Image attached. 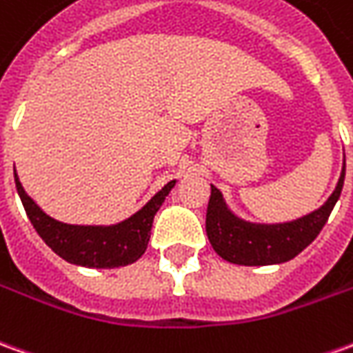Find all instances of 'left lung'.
<instances>
[{"instance_id":"1","label":"left lung","mask_w":353,"mask_h":353,"mask_svg":"<svg viewBox=\"0 0 353 353\" xmlns=\"http://www.w3.org/2000/svg\"><path fill=\"white\" fill-rule=\"evenodd\" d=\"M346 174V160L342 166L336 189L321 208L304 218L287 223H250L236 218L229 210L223 196L212 185L208 210H206V235L212 248L231 263L239 265H271L292 260L319 235L339 201Z\"/></svg>"}]
</instances>
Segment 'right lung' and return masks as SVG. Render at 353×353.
<instances>
[{
    "label": "right lung",
    "mask_w": 353,
    "mask_h": 353,
    "mask_svg": "<svg viewBox=\"0 0 353 353\" xmlns=\"http://www.w3.org/2000/svg\"><path fill=\"white\" fill-rule=\"evenodd\" d=\"M14 183L26 216L30 218L34 229L53 252L76 265L110 270V268L137 262L145 254L151 236L154 214L159 212L164 199L174 189L176 179L164 185L132 218L124 219L117 225H70L57 221L26 194L17 172H14Z\"/></svg>",
    "instance_id": "obj_1"
}]
</instances>
